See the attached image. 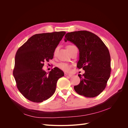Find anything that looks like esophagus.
Here are the masks:
<instances>
[{"label":"esophagus","mask_w":128,"mask_h":128,"mask_svg":"<svg viewBox=\"0 0 128 128\" xmlns=\"http://www.w3.org/2000/svg\"><path fill=\"white\" fill-rule=\"evenodd\" d=\"M64 76L66 77H72V75H70V74H69L68 73H64Z\"/></svg>","instance_id":"1"}]
</instances>
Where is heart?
Segmentation results:
<instances>
[{"label":"heart","mask_w":128,"mask_h":128,"mask_svg":"<svg viewBox=\"0 0 128 128\" xmlns=\"http://www.w3.org/2000/svg\"><path fill=\"white\" fill-rule=\"evenodd\" d=\"M74 46H75L71 45H68V46H67V50H68L69 48H70L74 47ZM58 67H59V68H60L61 70H62L65 71V72H69V70H70V66H69L68 64H64V63H60V64H58Z\"/></svg>","instance_id":"heart-1"}]
</instances>
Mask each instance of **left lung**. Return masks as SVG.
Segmentation results:
<instances>
[{"label":"left lung","mask_w":128,"mask_h":128,"mask_svg":"<svg viewBox=\"0 0 128 128\" xmlns=\"http://www.w3.org/2000/svg\"><path fill=\"white\" fill-rule=\"evenodd\" d=\"M64 40L78 48L77 67L85 70L78 75L80 81L74 87L75 91L88 98L98 96L105 88L110 75V56L106 46L96 34L86 30L68 32Z\"/></svg>","instance_id":"obj_1"}]
</instances>
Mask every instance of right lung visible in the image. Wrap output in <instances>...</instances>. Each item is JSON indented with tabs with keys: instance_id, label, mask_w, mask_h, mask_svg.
<instances>
[{
	"instance_id": "obj_1",
	"label": "right lung",
	"mask_w": 128,
	"mask_h": 128,
	"mask_svg": "<svg viewBox=\"0 0 128 128\" xmlns=\"http://www.w3.org/2000/svg\"><path fill=\"white\" fill-rule=\"evenodd\" d=\"M65 34L59 32L34 34L17 51L13 75L18 90L30 101L41 102L50 98L56 91L58 80L64 76L58 67L48 74L42 68L44 62L53 59Z\"/></svg>"
}]
</instances>
